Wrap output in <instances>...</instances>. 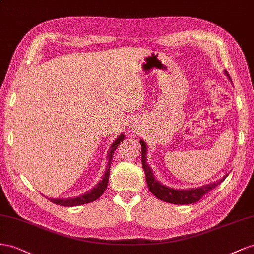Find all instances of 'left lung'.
I'll list each match as a JSON object with an SVG mask.
<instances>
[{
  "instance_id": "1",
  "label": "left lung",
  "mask_w": 254,
  "mask_h": 254,
  "mask_svg": "<svg viewBox=\"0 0 254 254\" xmlns=\"http://www.w3.org/2000/svg\"><path fill=\"white\" fill-rule=\"evenodd\" d=\"M224 74L229 77L230 82H232L231 77L226 70H224ZM139 142L141 146V164H142V168L144 170V175H146L148 187L150 191L153 193L156 198H158L162 201L168 202V203H172V204L194 203V202L199 201L202 197H203L204 194L214 190L217 185H219L221 182H223V180L228 177V175H226L221 180L217 181V182L206 184L204 186H201L198 188H193V190H173V188L165 186L162 183H159L157 180H155L150 166L147 164V144L143 140H140Z\"/></svg>"
}]
</instances>
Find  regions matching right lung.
<instances>
[{
	"label": "right lung",
	"instance_id": "obj_1",
	"mask_svg": "<svg viewBox=\"0 0 254 254\" xmlns=\"http://www.w3.org/2000/svg\"><path fill=\"white\" fill-rule=\"evenodd\" d=\"M123 139H125V135L121 134L118 137V138L112 143L111 149L107 153V164H106V168H105V172L103 175V178L95 187L91 188L89 191H87L84 194L78 195V197H75V198L50 199V201L53 202V203H55V204L62 205V206H77V205H82V204L89 203V202L96 201L99 197H101V194H102L104 192V190H106V186H107V183H108V178H110V169H111L114 152H115L116 149H117L118 144Z\"/></svg>",
	"mask_w": 254,
	"mask_h": 254
}]
</instances>
